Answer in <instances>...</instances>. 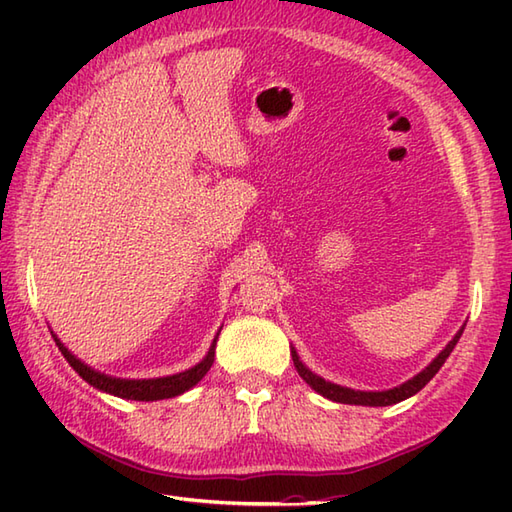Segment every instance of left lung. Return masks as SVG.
Wrapping results in <instances>:
<instances>
[{"label": "left lung", "mask_w": 512, "mask_h": 512, "mask_svg": "<svg viewBox=\"0 0 512 512\" xmlns=\"http://www.w3.org/2000/svg\"><path fill=\"white\" fill-rule=\"evenodd\" d=\"M466 325V323H464ZM464 325L462 328L455 332L453 339L447 343V347L433 358V361L422 369L420 374H416L413 378L405 380V383L398 385V387H391V389H385V391H361V389H350V387H341L336 383H330V380L321 378L319 374H314L312 369H308L306 365H303V361L299 358L297 350L292 347L290 354H292V363H295L299 376L306 380V383L317 391V394H321L323 398H328L332 402H343V405H363V407H387V405H396V402L400 400H407L411 398L413 394H418V391L429 383V380L436 376L440 372V367L444 365V361H447L449 354L453 352V347L458 345L460 336L464 332Z\"/></svg>", "instance_id": "8db88e82"}]
</instances>
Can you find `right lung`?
<instances>
[{
  "mask_svg": "<svg viewBox=\"0 0 512 512\" xmlns=\"http://www.w3.org/2000/svg\"><path fill=\"white\" fill-rule=\"evenodd\" d=\"M222 330V328H220ZM220 330H217L215 339L209 347V352L202 358L198 365H193L184 372L171 374V376H160V378H118V376H110L103 374L99 369L90 367L88 363H83L81 358H76L68 347L61 343V339L57 334H52L54 343H57L59 352L63 354L65 361L70 363V367L79 374L85 383H90L94 389L105 391V394H112L116 398H125V400H143V402H154V400H165V398H176L184 391H189L191 387H195L200 380L209 372L213 361H215V345H217V336H220Z\"/></svg>",
  "mask_w": 512,
  "mask_h": 512,
  "instance_id": "add662e5",
  "label": "right lung"
}]
</instances>
